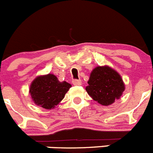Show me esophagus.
I'll return each instance as SVG.
<instances>
[{
    "instance_id": "1",
    "label": "esophagus",
    "mask_w": 153,
    "mask_h": 153,
    "mask_svg": "<svg viewBox=\"0 0 153 153\" xmlns=\"http://www.w3.org/2000/svg\"><path fill=\"white\" fill-rule=\"evenodd\" d=\"M72 82L73 84L75 85V86H80L81 83H82V81L80 79H74Z\"/></svg>"
}]
</instances>
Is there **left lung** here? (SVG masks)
I'll return each mask as SVG.
<instances>
[{"instance_id": "8db88e82", "label": "left lung", "mask_w": 153, "mask_h": 153, "mask_svg": "<svg viewBox=\"0 0 153 153\" xmlns=\"http://www.w3.org/2000/svg\"><path fill=\"white\" fill-rule=\"evenodd\" d=\"M86 91L102 106H109L120 98L125 90L121 76L109 66H98L92 70Z\"/></svg>"}]
</instances>
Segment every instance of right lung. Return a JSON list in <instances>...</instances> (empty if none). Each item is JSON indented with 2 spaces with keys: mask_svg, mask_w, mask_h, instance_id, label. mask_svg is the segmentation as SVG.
Masks as SVG:
<instances>
[{
  "mask_svg": "<svg viewBox=\"0 0 153 153\" xmlns=\"http://www.w3.org/2000/svg\"><path fill=\"white\" fill-rule=\"evenodd\" d=\"M71 87L66 81L60 82L52 74L36 76L30 86L29 93L36 105L46 109H53L60 103Z\"/></svg>",
  "mask_w": 153,
  "mask_h": 153,
  "instance_id": "obj_1",
  "label": "right lung"
}]
</instances>
